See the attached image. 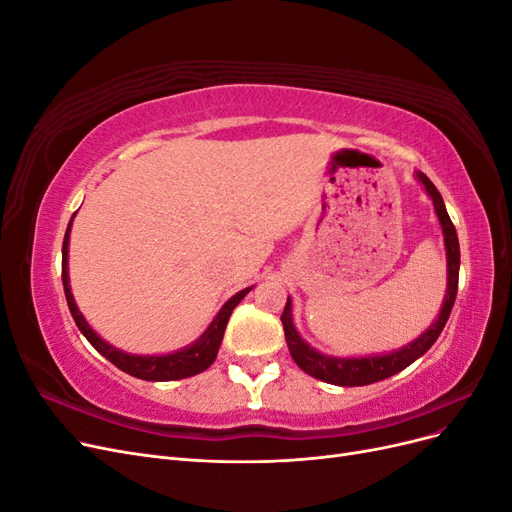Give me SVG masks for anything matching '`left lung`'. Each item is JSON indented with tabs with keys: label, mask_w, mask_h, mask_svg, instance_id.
<instances>
[{
	"label": "left lung",
	"mask_w": 512,
	"mask_h": 512,
	"mask_svg": "<svg viewBox=\"0 0 512 512\" xmlns=\"http://www.w3.org/2000/svg\"><path fill=\"white\" fill-rule=\"evenodd\" d=\"M416 181L423 185L427 196L431 198L433 209H436L438 222L442 226V235H444V250H446V294L440 307L438 318L433 320L429 327L412 339L410 344L401 346L397 350L384 352V354H369V356H333V354H324L316 348L309 346L301 333L297 331L292 322V301L288 297L284 314H282V324H284V335H286V344L290 350V356L294 359L305 374H309L316 380L337 384V386H365L378 380H386L395 374H399L401 369H406L412 365L416 359L436 344V339L440 337L444 324L451 316V309L455 305L457 297V284H459V239H457V230L448 218V211L444 207V200L440 192L436 190V185L429 181L427 175H423L421 170L414 173Z\"/></svg>",
	"instance_id": "obj_1"
}]
</instances>
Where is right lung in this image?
<instances>
[{"mask_svg":"<svg viewBox=\"0 0 512 512\" xmlns=\"http://www.w3.org/2000/svg\"><path fill=\"white\" fill-rule=\"evenodd\" d=\"M72 220H74V215H72ZM72 220H70L68 230H66L64 245H61V282H64V292H66L70 314L76 322V327H79V331L87 337V342L94 346L104 356V359L111 361L121 371H126V374H130L134 378L149 380V382L181 380V378H190V376L200 374V371L209 369L211 363L215 361V356H218V350H220V344L224 339V331H226V324H228L232 309H235L241 303V299L254 286L239 290L237 294H232V297L222 305L220 312L215 314V318L211 320V324L205 329V333L200 335L196 342H192L190 346H185V348L175 350V352H168V354H132V352H126V350H119L108 342H104V339L94 329H91V324L85 320V316L81 314V309L76 307L74 294H72V288H70V275H68V245H70Z\"/></svg>","mask_w":512,"mask_h":512,"instance_id":"add662e5","label":"right lung"}]
</instances>
